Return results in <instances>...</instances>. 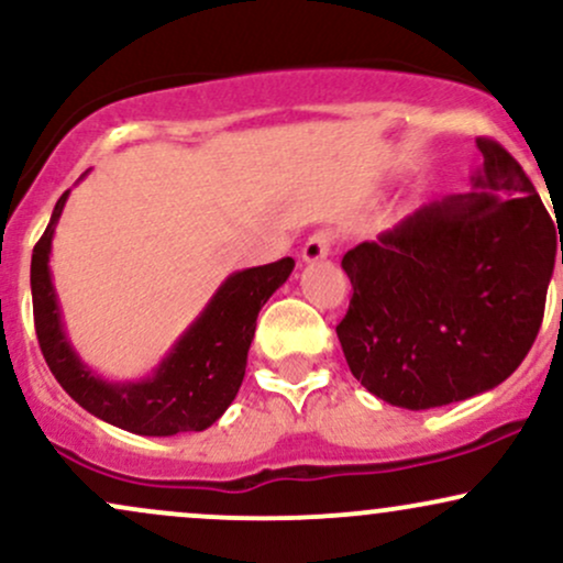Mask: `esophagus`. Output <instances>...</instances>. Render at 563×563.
<instances>
[{
  "instance_id": "34e87169",
  "label": "esophagus",
  "mask_w": 563,
  "mask_h": 563,
  "mask_svg": "<svg viewBox=\"0 0 563 563\" xmlns=\"http://www.w3.org/2000/svg\"><path fill=\"white\" fill-rule=\"evenodd\" d=\"M333 249V238L328 232H314L301 249V260L303 262H322Z\"/></svg>"
}]
</instances>
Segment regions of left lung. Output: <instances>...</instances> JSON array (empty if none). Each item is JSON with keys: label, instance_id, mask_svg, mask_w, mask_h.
<instances>
[{"label": "left lung", "instance_id": "obj_1", "mask_svg": "<svg viewBox=\"0 0 563 563\" xmlns=\"http://www.w3.org/2000/svg\"><path fill=\"white\" fill-rule=\"evenodd\" d=\"M476 147L474 190L431 200L341 260L354 288L335 328L349 371L405 410L495 389L527 357L545 312L553 219L506 147Z\"/></svg>", "mask_w": 563, "mask_h": 563}]
</instances>
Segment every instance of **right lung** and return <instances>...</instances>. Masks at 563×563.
I'll list each match as a JSON object with an SVG mask.
<instances>
[{
	"mask_svg": "<svg viewBox=\"0 0 563 563\" xmlns=\"http://www.w3.org/2000/svg\"><path fill=\"white\" fill-rule=\"evenodd\" d=\"M68 192L55 203L31 256L36 339L57 384L95 418L132 434L174 437L179 431L209 429L241 389L260 309L288 280L296 262L286 256L228 275L151 376L108 380L84 363L70 344L49 269L55 228Z\"/></svg>",
	"mask_w": 563,
	"mask_h": 563,
	"instance_id": "right-lung-1",
	"label": "right lung"
}]
</instances>
